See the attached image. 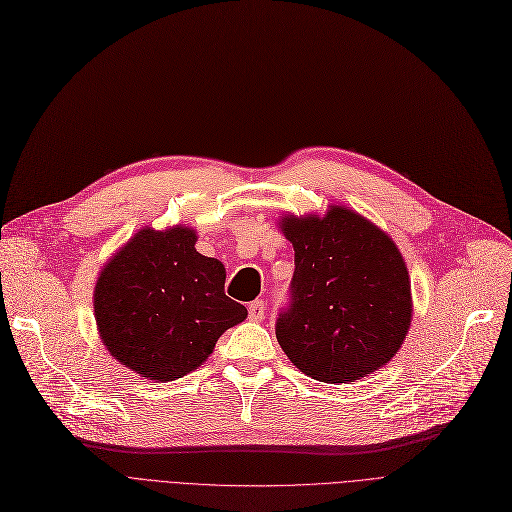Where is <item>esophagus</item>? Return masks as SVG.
I'll return each mask as SVG.
<instances>
[{"label": "esophagus", "instance_id": "34e87169", "mask_svg": "<svg viewBox=\"0 0 512 512\" xmlns=\"http://www.w3.org/2000/svg\"><path fill=\"white\" fill-rule=\"evenodd\" d=\"M249 317L253 321H261L265 317V303L263 301H253L249 303Z\"/></svg>", "mask_w": 512, "mask_h": 512}]
</instances>
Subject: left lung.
I'll return each mask as SVG.
<instances>
[{
  "instance_id": "8db88e82",
  "label": "left lung",
  "mask_w": 512,
  "mask_h": 512,
  "mask_svg": "<svg viewBox=\"0 0 512 512\" xmlns=\"http://www.w3.org/2000/svg\"><path fill=\"white\" fill-rule=\"evenodd\" d=\"M294 247L276 338L313 380L346 384L384 367L411 326V282L390 236L346 207L326 218L286 215Z\"/></svg>"
}]
</instances>
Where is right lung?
Returning <instances> with one entry per match:
<instances>
[{
    "instance_id": "add662e5",
    "label": "right lung",
    "mask_w": 512,
    "mask_h": 512,
    "mask_svg": "<svg viewBox=\"0 0 512 512\" xmlns=\"http://www.w3.org/2000/svg\"><path fill=\"white\" fill-rule=\"evenodd\" d=\"M191 228L141 230L103 267L95 319L107 351L143 378L195 371L218 338L247 317L226 297L222 261L195 249Z\"/></svg>"
}]
</instances>
